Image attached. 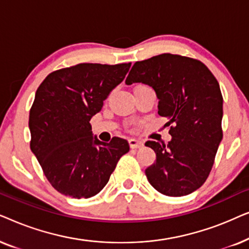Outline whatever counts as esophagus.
I'll return each mask as SVG.
<instances>
[{
  "mask_svg": "<svg viewBox=\"0 0 249 249\" xmlns=\"http://www.w3.org/2000/svg\"><path fill=\"white\" fill-rule=\"evenodd\" d=\"M128 142H129V146H130V148H139L142 146V142L135 138H130L128 141Z\"/></svg>",
  "mask_w": 249,
  "mask_h": 249,
  "instance_id": "esophagus-1",
  "label": "esophagus"
}]
</instances>
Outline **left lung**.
Wrapping results in <instances>:
<instances>
[{"label": "left lung", "mask_w": 249, "mask_h": 249, "mask_svg": "<svg viewBox=\"0 0 249 249\" xmlns=\"http://www.w3.org/2000/svg\"><path fill=\"white\" fill-rule=\"evenodd\" d=\"M154 89L161 117L172 136L168 145L148 141L156 161L145 170L149 183L163 195L180 197L198 189L212 169L222 141L223 98L215 77L198 60L164 53L138 61L125 84Z\"/></svg>", "instance_id": "1"}]
</instances>
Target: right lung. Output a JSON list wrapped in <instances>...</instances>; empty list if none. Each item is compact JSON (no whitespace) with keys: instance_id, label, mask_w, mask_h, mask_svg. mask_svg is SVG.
<instances>
[{"instance_id":"obj_1","label":"right lung","mask_w":249,"mask_h":249,"mask_svg":"<svg viewBox=\"0 0 249 249\" xmlns=\"http://www.w3.org/2000/svg\"><path fill=\"white\" fill-rule=\"evenodd\" d=\"M131 63H80L50 73L29 112L30 149L57 192L89 198L101 192L129 151L125 139L93 137L90 119L129 71Z\"/></svg>"}]
</instances>
